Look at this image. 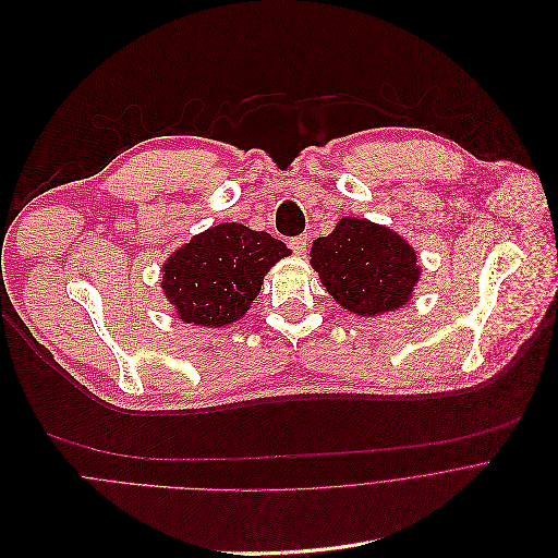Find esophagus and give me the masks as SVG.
Returning a JSON list of instances; mask_svg holds the SVG:
<instances>
[{"label": "esophagus", "mask_w": 558, "mask_h": 558, "mask_svg": "<svg viewBox=\"0 0 558 558\" xmlns=\"http://www.w3.org/2000/svg\"><path fill=\"white\" fill-rule=\"evenodd\" d=\"M290 248L294 251V255H303L307 251V235H299L290 240Z\"/></svg>", "instance_id": "obj_1"}]
</instances>
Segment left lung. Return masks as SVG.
<instances>
[{
	"instance_id": "left-lung-1",
	"label": "left lung",
	"mask_w": 558,
	"mask_h": 558,
	"mask_svg": "<svg viewBox=\"0 0 558 558\" xmlns=\"http://www.w3.org/2000/svg\"><path fill=\"white\" fill-rule=\"evenodd\" d=\"M320 283L348 312L380 316L402 307L420 281L415 251L391 229L343 217L310 251Z\"/></svg>"
}]
</instances>
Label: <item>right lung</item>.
<instances>
[{"label":"right lung","instance_id":"right-lung-1","mask_svg":"<svg viewBox=\"0 0 558 558\" xmlns=\"http://www.w3.org/2000/svg\"><path fill=\"white\" fill-rule=\"evenodd\" d=\"M290 248L270 233L225 221L191 238L162 266V292L184 323L221 327L240 320L266 272Z\"/></svg>","mask_w":558,"mask_h":558}]
</instances>
